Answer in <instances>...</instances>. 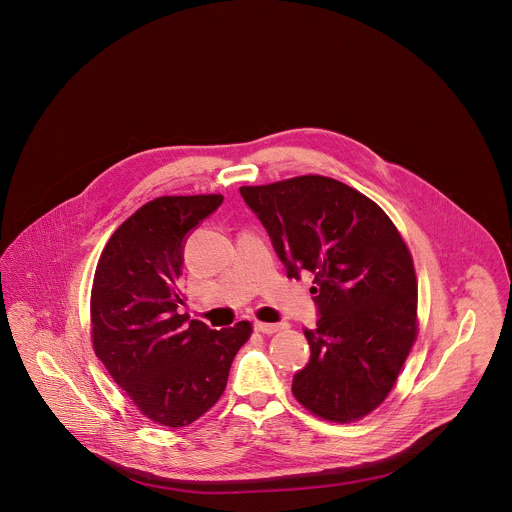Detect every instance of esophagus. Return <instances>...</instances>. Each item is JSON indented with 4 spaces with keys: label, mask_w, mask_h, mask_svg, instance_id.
Here are the masks:
<instances>
[{
    "label": "esophagus",
    "mask_w": 512,
    "mask_h": 512,
    "mask_svg": "<svg viewBox=\"0 0 512 512\" xmlns=\"http://www.w3.org/2000/svg\"><path fill=\"white\" fill-rule=\"evenodd\" d=\"M284 328V324H268V322H255V330L259 334H274L280 332Z\"/></svg>",
    "instance_id": "1"
}]
</instances>
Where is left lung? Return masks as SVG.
Wrapping results in <instances>:
<instances>
[{"mask_svg":"<svg viewBox=\"0 0 512 512\" xmlns=\"http://www.w3.org/2000/svg\"><path fill=\"white\" fill-rule=\"evenodd\" d=\"M288 278L313 274L317 328L293 397L318 418L355 422L388 397L418 334L411 251L372 199L340 180L305 174L242 186Z\"/></svg>","mask_w":512,"mask_h":512,"instance_id":"8db88e82","label":"left lung"}]
</instances>
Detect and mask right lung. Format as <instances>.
Listing matches in <instances>:
<instances>
[{"label":"right lung","instance_id":"right-lung-1","mask_svg":"<svg viewBox=\"0 0 512 512\" xmlns=\"http://www.w3.org/2000/svg\"><path fill=\"white\" fill-rule=\"evenodd\" d=\"M220 203V194L149 201L113 232L94 274V351L138 411L167 428L192 424L219 401L253 332L247 320L211 330L178 313L184 236Z\"/></svg>","mask_w":512,"mask_h":512}]
</instances>
